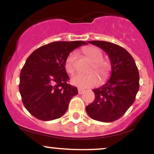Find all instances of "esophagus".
Instances as JSON below:
<instances>
[{
    "label": "esophagus",
    "mask_w": 154,
    "mask_h": 154,
    "mask_svg": "<svg viewBox=\"0 0 154 154\" xmlns=\"http://www.w3.org/2000/svg\"><path fill=\"white\" fill-rule=\"evenodd\" d=\"M78 91H79V94H82L85 91V90L82 89V88H78Z\"/></svg>",
    "instance_id": "1"
}]
</instances>
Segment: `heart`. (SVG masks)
<instances>
[{
	"mask_svg": "<svg viewBox=\"0 0 154 154\" xmlns=\"http://www.w3.org/2000/svg\"><path fill=\"white\" fill-rule=\"evenodd\" d=\"M82 52L94 63L91 71H94L100 76L101 80L105 81L109 75L110 65L107 61L104 60V55L100 49L97 47L88 46L83 48ZM77 57V53L75 51L71 52L68 55L65 61V69L67 73L72 74L75 71V62ZM99 78L97 74H75L71 78V84L80 88H91L98 85Z\"/></svg>",
	"mask_w": 154,
	"mask_h": 154,
	"instance_id": "heart-1",
	"label": "heart"
}]
</instances>
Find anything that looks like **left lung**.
I'll use <instances>...</instances> for the list:
<instances>
[{"label":"left lung","mask_w":154,"mask_h":154,"mask_svg":"<svg viewBox=\"0 0 154 154\" xmlns=\"http://www.w3.org/2000/svg\"><path fill=\"white\" fill-rule=\"evenodd\" d=\"M105 51L111 62L109 80L93 90L95 99L86 106L94 120L111 122L120 118L134 102L139 89V73L131 54L119 45L105 41H89Z\"/></svg>","instance_id":"1"}]
</instances>
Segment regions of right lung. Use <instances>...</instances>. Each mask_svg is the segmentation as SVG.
Instances as JSON below:
<instances>
[{"label": "right lung", "instance_id": "1", "mask_svg": "<svg viewBox=\"0 0 154 154\" xmlns=\"http://www.w3.org/2000/svg\"><path fill=\"white\" fill-rule=\"evenodd\" d=\"M86 44L84 41L54 42L29 56L20 73L19 91L25 108L34 117L50 121L67 111L78 89L68 84L65 61L74 49Z\"/></svg>", "mask_w": 154, "mask_h": 154}]
</instances>
